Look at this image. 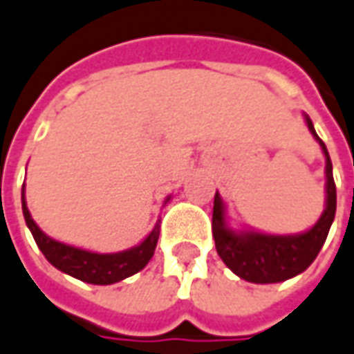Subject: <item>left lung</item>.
<instances>
[{"mask_svg":"<svg viewBox=\"0 0 354 354\" xmlns=\"http://www.w3.org/2000/svg\"><path fill=\"white\" fill-rule=\"evenodd\" d=\"M304 120L310 133L318 141L326 157V209L318 218V223L310 230L300 234H263L256 230H234L228 227L223 197L218 192L215 194L213 238H215L217 254L232 273H236L238 277L250 283H258V285L281 283L306 271L319 254L328 238L331 223L335 218L337 192L333 182L331 158L326 143L316 133L312 120L306 114Z\"/></svg>","mask_w":354,"mask_h":354,"instance_id":"left-lung-1","label":"left lung"}]
</instances>
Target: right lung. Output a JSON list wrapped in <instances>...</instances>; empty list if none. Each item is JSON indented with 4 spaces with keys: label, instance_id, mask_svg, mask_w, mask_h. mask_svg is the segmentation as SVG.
Here are the masks:
<instances>
[{
    "label": "right lung",
    "instance_id": "1",
    "mask_svg": "<svg viewBox=\"0 0 354 354\" xmlns=\"http://www.w3.org/2000/svg\"><path fill=\"white\" fill-rule=\"evenodd\" d=\"M21 199H23V215H25L26 227L30 228V232H32L40 252L44 254V258L56 269L79 279V281H85L91 285H112L118 281H124L126 277H131L137 271L145 268L149 259L155 254L158 234H160V225H158L160 221H157L155 228L149 232V236L141 244L124 250V252H116V254H96V252H88V250H81V248L57 242L54 238L44 234L28 213L25 199V184H23ZM168 199L170 197H167V201Z\"/></svg>",
    "mask_w": 354,
    "mask_h": 354
}]
</instances>
